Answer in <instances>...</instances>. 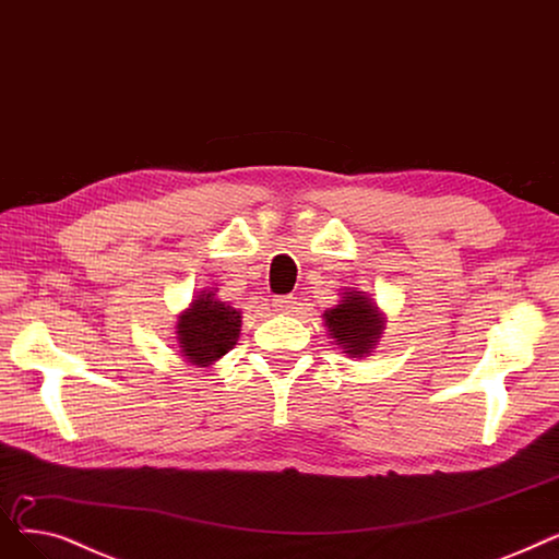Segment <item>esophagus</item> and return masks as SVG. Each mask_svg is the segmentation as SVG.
<instances>
[{
	"instance_id": "obj_1",
	"label": "esophagus",
	"mask_w": 559,
	"mask_h": 559,
	"mask_svg": "<svg viewBox=\"0 0 559 559\" xmlns=\"http://www.w3.org/2000/svg\"><path fill=\"white\" fill-rule=\"evenodd\" d=\"M273 307H275L277 311L290 313V311L298 309V298H294V296H280V298L273 300Z\"/></svg>"
}]
</instances>
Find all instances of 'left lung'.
Returning <instances> with one entry per match:
<instances>
[{"label":"left lung","mask_w":559,"mask_h":559,"mask_svg":"<svg viewBox=\"0 0 559 559\" xmlns=\"http://www.w3.org/2000/svg\"><path fill=\"white\" fill-rule=\"evenodd\" d=\"M330 336L348 357H364L376 348L384 330L378 305L361 290H345L341 305L323 313Z\"/></svg>","instance_id":"left-lung-1"}]
</instances>
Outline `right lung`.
<instances>
[{"instance_id": "add662e5", "label": "right lung", "mask_w": 559, "mask_h": 559, "mask_svg": "<svg viewBox=\"0 0 559 559\" xmlns=\"http://www.w3.org/2000/svg\"><path fill=\"white\" fill-rule=\"evenodd\" d=\"M241 332V311L221 302L214 290H202L179 321L177 338L183 357L195 366H209L227 355Z\"/></svg>"}]
</instances>
